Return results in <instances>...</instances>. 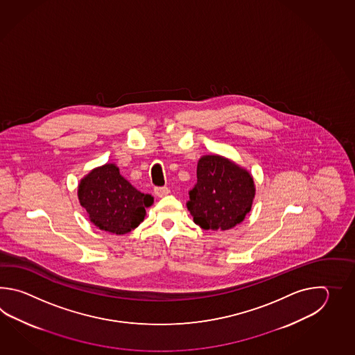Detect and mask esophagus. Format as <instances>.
Returning <instances> with one entry per match:
<instances>
[{
  "mask_svg": "<svg viewBox=\"0 0 355 355\" xmlns=\"http://www.w3.org/2000/svg\"><path fill=\"white\" fill-rule=\"evenodd\" d=\"M155 194L159 196V198H162V196L170 194V189L167 188V187H157V188H155Z\"/></svg>",
  "mask_w": 355,
  "mask_h": 355,
  "instance_id": "1",
  "label": "esophagus"
}]
</instances>
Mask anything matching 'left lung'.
I'll return each mask as SVG.
<instances>
[{"instance_id": "obj_1", "label": "left lung", "mask_w": 355, "mask_h": 355, "mask_svg": "<svg viewBox=\"0 0 355 355\" xmlns=\"http://www.w3.org/2000/svg\"><path fill=\"white\" fill-rule=\"evenodd\" d=\"M189 198L187 207L198 226L226 231L251 211L255 184L249 171L234 161L207 155L198 161L196 184Z\"/></svg>"}]
</instances>
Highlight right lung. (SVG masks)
Segmentation results:
<instances>
[{
    "instance_id": "right-lung-1",
    "label": "right lung",
    "mask_w": 355,
    "mask_h": 355,
    "mask_svg": "<svg viewBox=\"0 0 355 355\" xmlns=\"http://www.w3.org/2000/svg\"><path fill=\"white\" fill-rule=\"evenodd\" d=\"M77 196L91 222L110 234H128L144 222L150 194L138 191L115 164L91 170L78 184Z\"/></svg>"
}]
</instances>
